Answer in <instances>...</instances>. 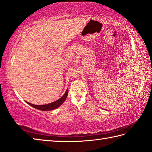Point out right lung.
I'll use <instances>...</instances> for the list:
<instances>
[{
	"label": "right lung",
	"mask_w": 152,
	"mask_h": 152,
	"mask_svg": "<svg viewBox=\"0 0 152 152\" xmlns=\"http://www.w3.org/2000/svg\"><path fill=\"white\" fill-rule=\"evenodd\" d=\"M68 92H69V90H68V89H67L65 93H64L62 97L60 98L59 99H58L56 101L50 103V104H44V105H34V104H31V103L27 102V103L29 105H31V106H33V107H34V108L40 110H43V111L52 110H54V109H56V108L59 107V106H60L64 102V101H65V99L67 97Z\"/></svg>",
	"instance_id": "1"
}]
</instances>
